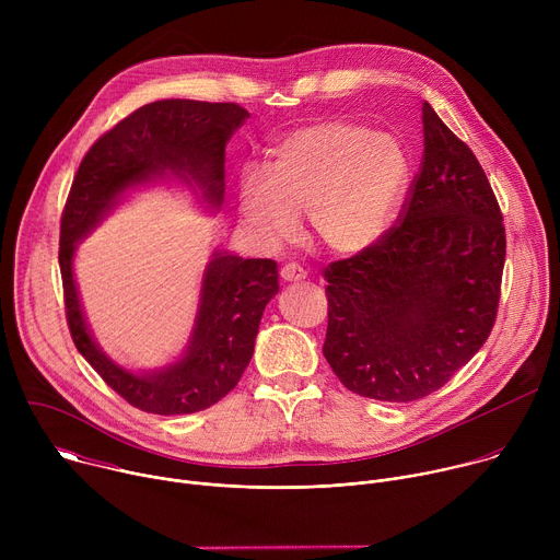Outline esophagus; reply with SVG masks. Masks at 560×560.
I'll use <instances>...</instances> for the list:
<instances>
[{"instance_id":"1","label":"esophagus","mask_w":560,"mask_h":560,"mask_svg":"<svg viewBox=\"0 0 560 560\" xmlns=\"http://www.w3.org/2000/svg\"><path fill=\"white\" fill-rule=\"evenodd\" d=\"M281 279L288 281V283H299V281L305 279V270L301 266H296V264H285L281 268Z\"/></svg>"}]
</instances>
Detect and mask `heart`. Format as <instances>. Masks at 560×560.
Returning a JSON list of instances; mask_svg holds the SVG:
<instances>
[{"mask_svg": "<svg viewBox=\"0 0 560 560\" xmlns=\"http://www.w3.org/2000/svg\"><path fill=\"white\" fill-rule=\"evenodd\" d=\"M412 179L401 137L363 124L330 119L288 132L268 166H248L236 182V203L250 234L281 248L307 212L312 236L335 255H359L394 225Z\"/></svg>", "mask_w": 560, "mask_h": 560, "instance_id": "b5f03b06", "label": "heart"}]
</instances>
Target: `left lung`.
<instances>
[{"label":"left lung","instance_id":"obj_1","mask_svg":"<svg viewBox=\"0 0 560 560\" xmlns=\"http://www.w3.org/2000/svg\"><path fill=\"white\" fill-rule=\"evenodd\" d=\"M505 228L474 152L423 104V162L401 221L326 268L324 357L354 394L408 404L443 387L488 341Z\"/></svg>","mask_w":560,"mask_h":560}]
</instances>
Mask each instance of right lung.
Masks as SVG:
<instances>
[{"mask_svg":"<svg viewBox=\"0 0 560 560\" xmlns=\"http://www.w3.org/2000/svg\"><path fill=\"white\" fill-rule=\"evenodd\" d=\"M250 113L236 104L192 100L152 102L100 137L79 164L59 236V268L72 341L95 372L126 401L150 415H192L214 406L248 368L268 301L279 292L272 259L214 250L203 277L195 326L184 354L159 370L132 372L93 339L79 303L72 259L82 238L143 184L182 179L197 186L208 208L225 195V143Z\"/></svg>","mask_w":560,"mask_h":560,"instance_id":"add662e5","label":"right lung"}]
</instances>
